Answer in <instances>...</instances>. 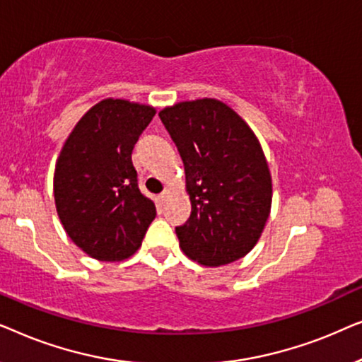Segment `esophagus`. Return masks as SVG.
<instances>
[{
    "label": "esophagus",
    "mask_w": 362,
    "mask_h": 362,
    "mask_svg": "<svg viewBox=\"0 0 362 362\" xmlns=\"http://www.w3.org/2000/svg\"><path fill=\"white\" fill-rule=\"evenodd\" d=\"M170 196H171V187H166V189L160 194V199L161 201H168V199H170Z\"/></svg>",
    "instance_id": "34e87169"
}]
</instances>
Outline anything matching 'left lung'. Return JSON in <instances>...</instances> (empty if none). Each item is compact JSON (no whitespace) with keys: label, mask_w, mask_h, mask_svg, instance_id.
I'll list each match as a JSON object with an SVG mask.
<instances>
[{"label":"left lung","mask_w":362,"mask_h":362,"mask_svg":"<svg viewBox=\"0 0 362 362\" xmlns=\"http://www.w3.org/2000/svg\"><path fill=\"white\" fill-rule=\"evenodd\" d=\"M185 163L191 216L176 227L191 260L221 267L259 242L272 209V175L259 138L217 98L177 102L160 112Z\"/></svg>","instance_id":"obj_1"}]
</instances>
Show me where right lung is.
<instances>
[{
	"label": "right lung",
	"mask_w": 362,
	"mask_h": 362,
	"mask_svg": "<svg viewBox=\"0 0 362 362\" xmlns=\"http://www.w3.org/2000/svg\"><path fill=\"white\" fill-rule=\"evenodd\" d=\"M156 108L103 98L64 141L54 170L57 216L74 244L92 259L122 262L140 249L155 202L136 185L132 151Z\"/></svg>",
	"instance_id": "obj_1"
}]
</instances>
